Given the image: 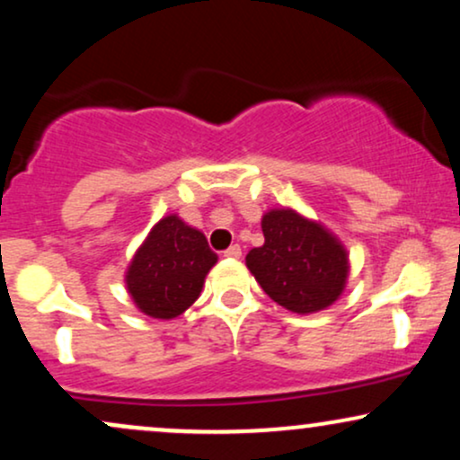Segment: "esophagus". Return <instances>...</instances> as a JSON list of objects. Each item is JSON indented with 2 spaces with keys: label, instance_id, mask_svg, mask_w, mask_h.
<instances>
[{
  "label": "esophagus",
  "instance_id": "obj_1",
  "mask_svg": "<svg viewBox=\"0 0 460 460\" xmlns=\"http://www.w3.org/2000/svg\"><path fill=\"white\" fill-rule=\"evenodd\" d=\"M225 257H229V260H240V257H242V248H240V244H231L229 248H226Z\"/></svg>",
  "mask_w": 460,
  "mask_h": 460
}]
</instances>
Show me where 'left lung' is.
Wrapping results in <instances>:
<instances>
[{"label": "left lung", "instance_id": "8db88e82", "mask_svg": "<svg viewBox=\"0 0 460 460\" xmlns=\"http://www.w3.org/2000/svg\"><path fill=\"white\" fill-rule=\"evenodd\" d=\"M261 231L266 242L248 252L246 266L274 303L294 314H315L340 298L348 255L335 235L294 209L268 212Z\"/></svg>", "mask_w": 460, "mask_h": 460}]
</instances>
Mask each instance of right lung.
<instances>
[{
    "label": "right lung",
    "instance_id": "add662e5",
    "mask_svg": "<svg viewBox=\"0 0 460 460\" xmlns=\"http://www.w3.org/2000/svg\"><path fill=\"white\" fill-rule=\"evenodd\" d=\"M216 261L218 255L200 231L166 216L134 255L125 283L142 314L171 320L199 298L205 274Z\"/></svg>",
    "mask_w": 460,
    "mask_h": 460
}]
</instances>
